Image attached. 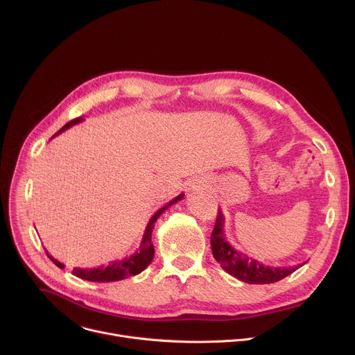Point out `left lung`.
<instances>
[{
    "label": "left lung",
    "mask_w": 355,
    "mask_h": 355,
    "mask_svg": "<svg viewBox=\"0 0 355 355\" xmlns=\"http://www.w3.org/2000/svg\"><path fill=\"white\" fill-rule=\"evenodd\" d=\"M225 216L219 211L214 232L211 234L212 254L220 267L232 277L247 284H272L291 275L297 267H270L252 257H248L243 251L236 250L225 234Z\"/></svg>",
    "instance_id": "left-lung-1"
}]
</instances>
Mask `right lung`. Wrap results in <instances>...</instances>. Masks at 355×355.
I'll list each match as a JSON object with an SVG mask.
<instances>
[{
    "instance_id": "add662e5",
    "label": "right lung",
    "mask_w": 355,
    "mask_h": 355,
    "mask_svg": "<svg viewBox=\"0 0 355 355\" xmlns=\"http://www.w3.org/2000/svg\"><path fill=\"white\" fill-rule=\"evenodd\" d=\"M84 118H76L73 121H70L69 123H66L55 136L60 135L62 132L67 130L69 128L83 122ZM53 136V137H55ZM184 198V193H180L177 198H174L173 200H170L168 204L163 208H160L153 216H151L150 222L147 223L146 226V230H144V234H143V239H141V243H140V247L137 251H135L132 256L129 257H125L123 260H116V261H112L110 263L107 267H98V268H85V270H81V268H74L73 270V274L81 279H87V281H92V282H114V281H121V279H125V278H129L132 275H137L140 274L143 270H146L148 267V264L151 263V260H153L155 257V247H153V243H151V233H153V229H155V223L156 220L160 218V215L168 209L171 205L177 204L178 200H181ZM47 257L52 260L59 268H64V264H62L60 261H58L56 259H53L52 256L49 254L47 252Z\"/></svg>"
}]
</instances>
